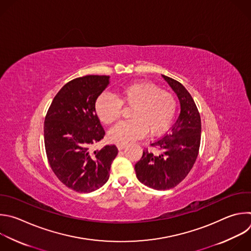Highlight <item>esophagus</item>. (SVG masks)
Listing matches in <instances>:
<instances>
[{
    "mask_svg": "<svg viewBox=\"0 0 251 251\" xmlns=\"http://www.w3.org/2000/svg\"><path fill=\"white\" fill-rule=\"evenodd\" d=\"M126 146H127L126 144H117V148H118L119 151H120V150H123Z\"/></svg>",
    "mask_w": 251,
    "mask_h": 251,
    "instance_id": "obj_1",
    "label": "esophagus"
}]
</instances>
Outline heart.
Segmentation results:
<instances>
[{
    "instance_id": "heart-1",
    "label": "heart",
    "mask_w": 251,
    "mask_h": 251,
    "mask_svg": "<svg viewBox=\"0 0 251 251\" xmlns=\"http://www.w3.org/2000/svg\"><path fill=\"white\" fill-rule=\"evenodd\" d=\"M122 104L132 106L131 119L119 122L108 132V139L116 144L133 142L147 132L151 136L162 134L173 123L177 109L172 93L160 90L151 81L140 80L121 88L118 99L101 94L96 100L95 110L102 123L110 124L120 117Z\"/></svg>"
}]
</instances>
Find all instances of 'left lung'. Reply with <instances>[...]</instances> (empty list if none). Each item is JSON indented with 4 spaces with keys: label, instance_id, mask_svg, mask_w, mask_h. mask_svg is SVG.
<instances>
[{
    "label": "left lung",
    "instance_id": "8db88e82",
    "mask_svg": "<svg viewBox=\"0 0 251 251\" xmlns=\"http://www.w3.org/2000/svg\"><path fill=\"white\" fill-rule=\"evenodd\" d=\"M162 76L178 97L180 114L170 133L151 143L158 152L147 148L135 164L139 181L155 190L174 188L187 176L198 156L201 142L200 113L191 95L179 81Z\"/></svg>",
    "mask_w": 251,
    "mask_h": 251
}]
</instances>
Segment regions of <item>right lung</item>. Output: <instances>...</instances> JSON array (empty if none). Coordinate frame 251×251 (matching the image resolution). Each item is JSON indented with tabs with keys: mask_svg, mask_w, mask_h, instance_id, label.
Wrapping results in <instances>:
<instances>
[{
	"mask_svg": "<svg viewBox=\"0 0 251 251\" xmlns=\"http://www.w3.org/2000/svg\"><path fill=\"white\" fill-rule=\"evenodd\" d=\"M108 75H89L67 82L55 96L44 121V145L51 169L68 188L89 193L109 178L115 145L91 151L105 132L95 110Z\"/></svg>",
	"mask_w": 251,
	"mask_h": 251,
	"instance_id": "1",
	"label": "right lung"
}]
</instances>
